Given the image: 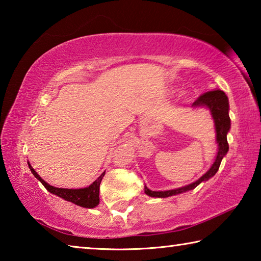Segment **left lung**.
<instances>
[{
    "label": "left lung",
    "instance_id": "left-lung-1",
    "mask_svg": "<svg viewBox=\"0 0 261 261\" xmlns=\"http://www.w3.org/2000/svg\"><path fill=\"white\" fill-rule=\"evenodd\" d=\"M193 108L198 107H205L210 109L212 117L214 120L215 125V132H216V143H218V154H216L215 161L213 165L207 170V173L201 176L199 179H197L196 182H193L185 187L174 189V190H168V191H152L147 187H145V193L149 197H155V198H167L175 196V194H179L183 192H187L189 190H192L196 187H198L201 182L204 180H208L211 177L216 174V171L219 170V167L221 165L222 159L226 156L227 152L229 151V145L227 141V135L229 130H230V117H229V101L228 96L226 95L223 91L220 90H213L206 93L201 94L194 102L192 103Z\"/></svg>",
    "mask_w": 261,
    "mask_h": 261
}]
</instances>
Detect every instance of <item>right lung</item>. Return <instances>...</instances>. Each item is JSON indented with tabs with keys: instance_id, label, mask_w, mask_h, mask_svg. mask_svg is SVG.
<instances>
[{
	"instance_id": "obj_1",
	"label": "right lung",
	"mask_w": 261,
	"mask_h": 261,
	"mask_svg": "<svg viewBox=\"0 0 261 261\" xmlns=\"http://www.w3.org/2000/svg\"><path fill=\"white\" fill-rule=\"evenodd\" d=\"M29 163L30 170L32 171V174L34 175L35 178H38L40 182L42 183L43 187H45L48 191L53 194H56V196L61 197L62 199L73 202L78 206L85 207V208H94L95 206L99 205L100 202V198H99V190H100V183L102 180L105 173L103 171L98 178H96L93 183H92L90 187L84 188V189H62V188H55L51 187V185L48 184L47 182H45L40 176L38 175L37 171H35L32 166Z\"/></svg>"
}]
</instances>
